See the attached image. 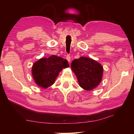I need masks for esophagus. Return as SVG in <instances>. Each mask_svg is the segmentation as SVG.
<instances>
[{
	"instance_id": "esophagus-1",
	"label": "esophagus",
	"mask_w": 134,
	"mask_h": 134,
	"mask_svg": "<svg viewBox=\"0 0 134 134\" xmlns=\"http://www.w3.org/2000/svg\"><path fill=\"white\" fill-rule=\"evenodd\" d=\"M66 59H67V60L69 62H70V60H71V58H70V55L69 54H67L66 55Z\"/></svg>"
}]
</instances>
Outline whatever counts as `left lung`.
<instances>
[{"label":"left lung","instance_id":"1","mask_svg":"<svg viewBox=\"0 0 134 134\" xmlns=\"http://www.w3.org/2000/svg\"><path fill=\"white\" fill-rule=\"evenodd\" d=\"M71 70L78 79L79 86L87 91L93 90L98 86L102 80L103 67L96 61L81 57L72 61Z\"/></svg>","mask_w":134,"mask_h":134}]
</instances>
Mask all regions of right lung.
<instances>
[{"label":"right lung","mask_w":134,"mask_h":134,"mask_svg":"<svg viewBox=\"0 0 134 134\" xmlns=\"http://www.w3.org/2000/svg\"><path fill=\"white\" fill-rule=\"evenodd\" d=\"M69 66L68 61L61 57L52 55L48 58H42L32 66V75L35 82L43 88L52 86L63 68Z\"/></svg>","instance_id":"add662e5"}]
</instances>
